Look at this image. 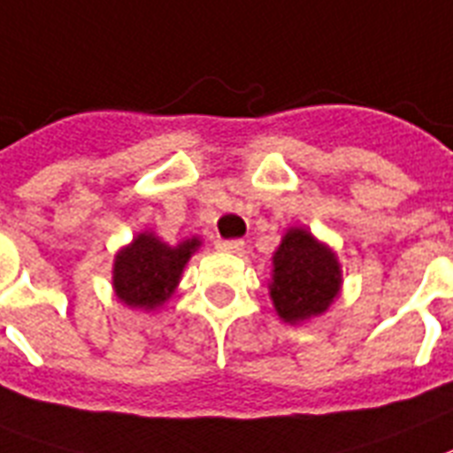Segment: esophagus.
Returning <instances> with one entry per match:
<instances>
[{"label": "esophagus", "instance_id": "1", "mask_svg": "<svg viewBox=\"0 0 453 453\" xmlns=\"http://www.w3.org/2000/svg\"><path fill=\"white\" fill-rule=\"evenodd\" d=\"M215 245H218V250H222V252L241 254L242 252V245H245V242H242V241H218V242H215Z\"/></svg>", "mask_w": 453, "mask_h": 453}]
</instances>
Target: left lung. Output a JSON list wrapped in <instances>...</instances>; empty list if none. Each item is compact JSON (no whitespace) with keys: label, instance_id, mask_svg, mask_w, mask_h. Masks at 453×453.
Returning <instances> with one entry per match:
<instances>
[{"label":"left lung","instance_id":"8db88e82","mask_svg":"<svg viewBox=\"0 0 453 453\" xmlns=\"http://www.w3.org/2000/svg\"><path fill=\"white\" fill-rule=\"evenodd\" d=\"M342 285L338 257L303 226L285 234L273 254L271 298L287 324L308 321L326 312Z\"/></svg>","mask_w":453,"mask_h":453}]
</instances>
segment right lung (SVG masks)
Masks as SVG:
<instances>
[{
	"label": "right lung",
	"instance_id": "obj_1",
	"mask_svg": "<svg viewBox=\"0 0 453 453\" xmlns=\"http://www.w3.org/2000/svg\"><path fill=\"white\" fill-rule=\"evenodd\" d=\"M201 248L199 238L178 245L159 241L155 234H138L127 248L115 254L113 289L129 308L157 310L171 298L187 261Z\"/></svg>",
	"mask_w": 453,
	"mask_h": 453
}]
</instances>
